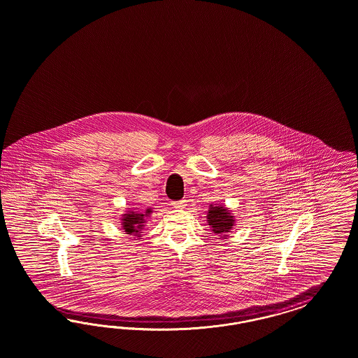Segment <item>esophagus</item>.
Here are the masks:
<instances>
[{
	"instance_id": "obj_1",
	"label": "esophagus",
	"mask_w": 358,
	"mask_h": 358,
	"mask_svg": "<svg viewBox=\"0 0 358 358\" xmlns=\"http://www.w3.org/2000/svg\"><path fill=\"white\" fill-rule=\"evenodd\" d=\"M172 205H173L176 208H184L186 206V199H181V201H174L172 202Z\"/></svg>"
}]
</instances>
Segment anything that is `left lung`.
I'll use <instances>...</instances> for the list:
<instances>
[{"mask_svg": "<svg viewBox=\"0 0 358 358\" xmlns=\"http://www.w3.org/2000/svg\"><path fill=\"white\" fill-rule=\"evenodd\" d=\"M207 223L213 228L211 231L222 238H226L224 234L229 232L235 226V217L226 207L220 205H210L207 213Z\"/></svg>", "mask_w": 358, "mask_h": 358, "instance_id": "8db88e82", "label": "left lung"}]
</instances>
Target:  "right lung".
Listing matches in <instances>:
<instances>
[{"instance_id":"add662e5","label":"right lung","mask_w":358,"mask_h":358,"mask_svg":"<svg viewBox=\"0 0 358 358\" xmlns=\"http://www.w3.org/2000/svg\"><path fill=\"white\" fill-rule=\"evenodd\" d=\"M151 213V208H147L145 211H129L122 217V228L129 235L135 234L139 236L141 228L144 227L145 223L144 217H148Z\"/></svg>"}]
</instances>
